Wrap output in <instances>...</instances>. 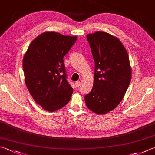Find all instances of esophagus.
Masks as SVG:
<instances>
[{
  "label": "esophagus",
  "mask_w": 155,
  "mask_h": 155,
  "mask_svg": "<svg viewBox=\"0 0 155 155\" xmlns=\"http://www.w3.org/2000/svg\"><path fill=\"white\" fill-rule=\"evenodd\" d=\"M75 85L77 87H78L80 85H81V82L80 81H77L75 82Z\"/></svg>",
  "instance_id": "34e87169"
}]
</instances>
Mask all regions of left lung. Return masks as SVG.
<instances>
[{"label":"left lung","instance_id":"8db88e82","mask_svg":"<svg viewBox=\"0 0 155 155\" xmlns=\"http://www.w3.org/2000/svg\"><path fill=\"white\" fill-rule=\"evenodd\" d=\"M95 62L93 89L84 97L87 107L104 115L114 110L124 98L131 81L128 54L116 36L104 31L87 35Z\"/></svg>","mask_w":155,"mask_h":155}]
</instances>
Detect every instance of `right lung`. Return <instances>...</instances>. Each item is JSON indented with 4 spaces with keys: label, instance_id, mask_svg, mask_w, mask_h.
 <instances>
[{
    "label": "right lung",
    "instance_id": "add662e5",
    "mask_svg": "<svg viewBox=\"0 0 155 155\" xmlns=\"http://www.w3.org/2000/svg\"><path fill=\"white\" fill-rule=\"evenodd\" d=\"M77 39V36L44 32L31 42L23 56L27 88L45 110H58L71 98L73 89L66 81L63 58Z\"/></svg>",
    "mask_w": 155,
    "mask_h": 155
}]
</instances>
